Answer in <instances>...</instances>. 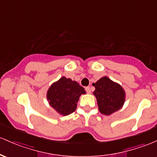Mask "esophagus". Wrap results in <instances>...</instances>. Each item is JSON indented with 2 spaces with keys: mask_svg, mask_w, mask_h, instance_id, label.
<instances>
[{
  "mask_svg": "<svg viewBox=\"0 0 157 157\" xmlns=\"http://www.w3.org/2000/svg\"><path fill=\"white\" fill-rule=\"evenodd\" d=\"M85 89H86V92H88V93H90L91 92V89H90V87H89V86L86 87Z\"/></svg>",
  "mask_w": 157,
  "mask_h": 157,
  "instance_id": "34e87169",
  "label": "esophagus"
}]
</instances>
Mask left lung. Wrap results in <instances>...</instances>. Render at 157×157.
Wrapping results in <instances>:
<instances>
[{"label":"left lung","mask_w":157,"mask_h":157,"mask_svg":"<svg viewBox=\"0 0 157 157\" xmlns=\"http://www.w3.org/2000/svg\"><path fill=\"white\" fill-rule=\"evenodd\" d=\"M92 85L95 87L94 94L102 114L109 115L122 107L125 101V92L120 85L107 77H102Z\"/></svg>","instance_id":"obj_1"}]
</instances>
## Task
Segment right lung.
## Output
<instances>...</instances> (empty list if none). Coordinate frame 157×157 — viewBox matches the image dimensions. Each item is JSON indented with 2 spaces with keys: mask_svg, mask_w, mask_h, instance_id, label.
Returning a JSON list of instances; mask_svg holds the SVG:
<instances>
[{
  "mask_svg": "<svg viewBox=\"0 0 157 157\" xmlns=\"http://www.w3.org/2000/svg\"><path fill=\"white\" fill-rule=\"evenodd\" d=\"M85 93L84 88L78 82L63 77L51 85L48 91L47 98L50 105L56 112L63 115H68L75 111L79 98Z\"/></svg>",
  "mask_w": 157,
  "mask_h": 157,
  "instance_id": "right-lung-1",
  "label": "right lung"
}]
</instances>
